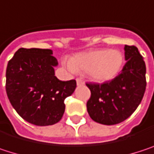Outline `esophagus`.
I'll return each instance as SVG.
<instances>
[{"instance_id": "obj_1", "label": "esophagus", "mask_w": 154, "mask_h": 154, "mask_svg": "<svg viewBox=\"0 0 154 154\" xmlns=\"http://www.w3.org/2000/svg\"><path fill=\"white\" fill-rule=\"evenodd\" d=\"M77 85H83V84H84V81H83L81 78H77Z\"/></svg>"}]
</instances>
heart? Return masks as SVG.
<instances>
[{
  "label": "heart",
  "mask_w": 154,
  "mask_h": 154,
  "mask_svg": "<svg viewBox=\"0 0 154 154\" xmlns=\"http://www.w3.org/2000/svg\"><path fill=\"white\" fill-rule=\"evenodd\" d=\"M124 62V55L120 51L98 49L75 55L68 67L72 71L89 74L94 81L103 83L117 77Z\"/></svg>",
  "instance_id": "heart-1"
}]
</instances>
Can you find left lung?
<instances>
[{"mask_svg": "<svg viewBox=\"0 0 154 154\" xmlns=\"http://www.w3.org/2000/svg\"><path fill=\"white\" fill-rule=\"evenodd\" d=\"M127 60L121 72L103 84L86 83L91 96L86 103L90 118L103 125H115L130 117L146 88V67L135 45H125Z\"/></svg>", "mask_w": 154, "mask_h": 154, "instance_id": "obj_1", "label": "left lung"}]
</instances>
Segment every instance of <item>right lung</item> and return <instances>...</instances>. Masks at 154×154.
<instances>
[{"mask_svg":"<svg viewBox=\"0 0 154 154\" xmlns=\"http://www.w3.org/2000/svg\"><path fill=\"white\" fill-rule=\"evenodd\" d=\"M50 49L20 48L8 62L6 93L11 105L26 121L36 126L59 122L64 101L76 89L75 79L60 81L54 76L58 61Z\"/></svg>","mask_w":154,"mask_h":154,"instance_id":"obj_1","label":"right lung"}]
</instances>
